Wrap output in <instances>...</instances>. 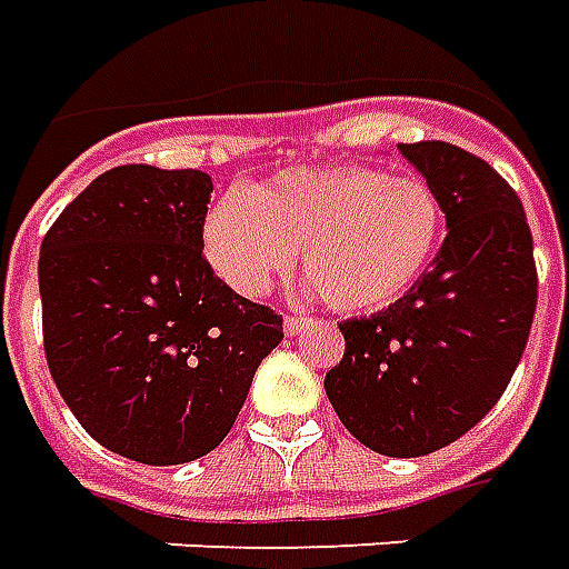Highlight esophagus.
<instances>
[{
    "label": "esophagus",
    "instance_id": "obj_1",
    "mask_svg": "<svg viewBox=\"0 0 569 569\" xmlns=\"http://www.w3.org/2000/svg\"><path fill=\"white\" fill-rule=\"evenodd\" d=\"M316 325V318H303V316H288L284 318V333L288 337H300V333H306V330Z\"/></svg>",
    "mask_w": 569,
    "mask_h": 569
}]
</instances>
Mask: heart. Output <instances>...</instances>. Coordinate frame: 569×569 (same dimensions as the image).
I'll return each instance as SVG.
<instances>
[{
  "label": "heart",
  "mask_w": 569,
  "mask_h": 569,
  "mask_svg": "<svg viewBox=\"0 0 569 569\" xmlns=\"http://www.w3.org/2000/svg\"><path fill=\"white\" fill-rule=\"evenodd\" d=\"M445 236L429 183L377 168H300L217 201L204 257L241 297H263L303 251L309 291L340 312L398 303L432 266Z\"/></svg>",
  "instance_id": "1"
}]
</instances>
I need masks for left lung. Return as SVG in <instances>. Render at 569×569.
I'll list each match as a JSON object with an SVG mask.
<instances>
[{
  "mask_svg": "<svg viewBox=\"0 0 569 569\" xmlns=\"http://www.w3.org/2000/svg\"><path fill=\"white\" fill-rule=\"evenodd\" d=\"M398 152L438 192L447 239L398 303L342 321L325 392L361 445L410 459L462 438L506 392L533 325L536 263L521 199L485 159L441 140Z\"/></svg>",
  "mask_w": 569,
  "mask_h": 569,
  "instance_id": "left-lung-1",
  "label": "left lung"
}]
</instances>
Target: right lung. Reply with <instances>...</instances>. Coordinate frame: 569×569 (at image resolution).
I'll use <instances>...</instances> for the list:
<instances>
[{
  "mask_svg": "<svg viewBox=\"0 0 569 569\" xmlns=\"http://www.w3.org/2000/svg\"><path fill=\"white\" fill-rule=\"evenodd\" d=\"M211 189L192 168H112L39 251L48 370L84 432L143 466L211 453L284 337L201 257Z\"/></svg>",
  "mask_w": 569,
  "mask_h": 569,
  "instance_id": "obj_1",
  "label": "right lung"
}]
</instances>
